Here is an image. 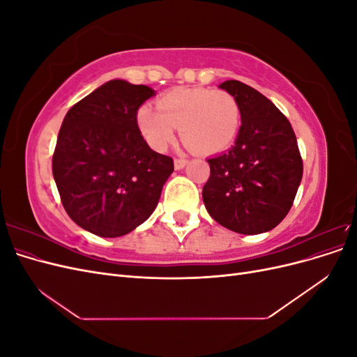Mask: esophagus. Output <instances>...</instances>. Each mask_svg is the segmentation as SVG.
<instances>
[{
	"label": "esophagus",
	"mask_w": 357,
	"mask_h": 357,
	"mask_svg": "<svg viewBox=\"0 0 357 357\" xmlns=\"http://www.w3.org/2000/svg\"><path fill=\"white\" fill-rule=\"evenodd\" d=\"M186 164H188V159H185V158H176L174 159V168L176 169H183L186 167Z\"/></svg>",
	"instance_id": "obj_1"
}]
</instances>
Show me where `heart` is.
Listing matches in <instances>:
<instances>
[{
	"mask_svg": "<svg viewBox=\"0 0 357 357\" xmlns=\"http://www.w3.org/2000/svg\"><path fill=\"white\" fill-rule=\"evenodd\" d=\"M137 123L149 146L164 152L174 142V128L188 147L201 153H219L238 135L241 110L229 92L210 88H180L156 101V110L144 105Z\"/></svg>",
	"mask_w": 357,
	"mask_h": 357,
	"instance_id": "b5f03b06",
	"label": "heart"
}]
</instances>
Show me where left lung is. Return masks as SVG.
Masks as SVG:
<instances>
[{"label":"left lung","instance_id":"left-lung-1","mask_svg":"<svg viewBox=\"0 0 357 357\" xmlns=\"http://www.w3.org/2000/svg\"><path fill=\"white\" fill-rule=\"evenodd\" d=\"M219 88L238 101L241 126L228 152L207 159L205 208L234 232H268L286 218L302 178L295 132L287 117L252 86L226 80Z\"/></svg>","mask_w":357,"mask_h":357}]
</instances>
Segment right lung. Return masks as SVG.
<instances>
[{"instance_id": "right-lung-1", "label": "right lung", "mask_w": 357, "mask_h": 357, "mask_svg": "<svg viewBox=\"0 0 357 357\" xmlns=\"http://www.w3.org/2000/svg\"><path fill=\"white\" fill-rule=\"evenodd\" d=\"M153 95L149 86L116 79L63 117L52 171L63 208L80 228L116 238L155 211L174 162L139 132L137 112Z\"/></svg>"}]
</instances>
